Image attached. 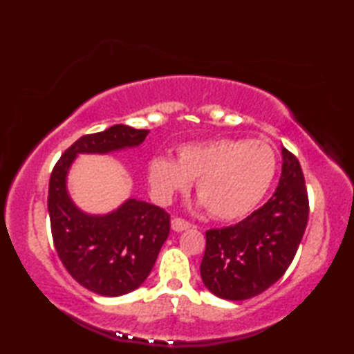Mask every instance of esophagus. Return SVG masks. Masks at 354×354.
<instances>
[{
    "instance_id": "34e87169",
    "label": "esophagus",
    "mask_w": 354,
    "mask_h": 354,
    "mask_svg": "<svg viewBox=\"0 0 354 354\" xmlns=\"http://www.w3.org/2000/svg\"><path fill=\"white\" fill-rule=\"evenodd\" d=\"M189 228H190V222L181 219V217H173V219H171V230L173 231L181 232V231H185Z\"/></svg>"
}]
</instances>
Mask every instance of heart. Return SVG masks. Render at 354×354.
I'll list each match as a JSON object with an SVG mask.
<instances>
[{
  "label": "heart",
  "instance_id": "b5f03b06",
  "mask_svg": "<svg viewBox=\"0 0 354 354\" xmlns=\"http://www.w3.org/2000/svg\"><path fill=\"white\" fill-rule=\"evenodd\" d=\"M277 173V155L265 141L216 138L184 145L176 161L153 156L147 183L160 204L189 189L194 179L198 205L214 219L234 221L250 214L266 196Z\"/></svg>",
  "mask_w": 354,
  "mask_h": 354
}]
</instances>
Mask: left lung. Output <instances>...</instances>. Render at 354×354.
<instances>
[{
	"instance_id": "left-lung-1",
	"label": "left lung",
	"mask_w": 354,
	"mask_h": 354,
	"mask_svg": "<svg viewBox=\"0 0 354 354\" xmlns=\"http://www.w3.org/2000/svg\"><path fill=\"white\" fill-rule=\"evenodd\" d=\"M278 187L265 205L236 225L208 230L201 277L216 297L243 301L280 280L295 257L309 219L304 175L281 149Z\"/></svg>"
}]
</instances>
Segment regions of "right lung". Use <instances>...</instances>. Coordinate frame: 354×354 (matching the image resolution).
<instances>
[{
    "label": "right lung",
    "mask_w": 354,
    "mask_h": 354,
    "mask_svg": "<svg viewBox=\"0 0 354 354\" xmlns=\"http://www.w3.org/2000/svg\"><path fill=\"white\" fill-rule=\"evenodd\" d=\"M147 133L114 124L84 135L65 150L50 176L48 214L59 259L74 280L103 297L126 295L146 281L169 237L170 216L135 198L108 214H88L70 198L66 176L77 155L137 147Z\"/></svg>",
    "instance_id": "add662e5"
}]
</instances>
